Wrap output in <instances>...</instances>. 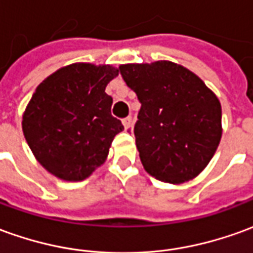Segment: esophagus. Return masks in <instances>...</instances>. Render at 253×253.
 Wrapping results in <instances>:
<instances>
[{"instance_id": "1", "label": "esophagus", "mask_w": 253, "mask_h": 253, "mask_svg": "<svg viewBox=\"0 0 253 253\" xmlns=\"http://www.w3.org/2000/svg\"><path fill=\"white\" fill-rule=\"evenodd\" d=\"M130 121H132V117H125V118H123V125L125 126V128H128L130 125Z\"/></svg>"}]
</instances>
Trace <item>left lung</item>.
Segmentation results:
<instances>
[{"instance_id":"left-lung-1","label":"left lung","mask_w":253,"mask_h":253,"mask_svg":"<svg viewBox=\"0 0 253 253\" xmlns=\"http://www.w3.org/2000/svg\"><path fill=\"white\" fill-rule=\"evenodd\" d=\"M118 70L142 104L132 132L144 169L173 184L196 177L222 137L216 95L194 73L167 60Z\"/></svg>"}]
</instances>
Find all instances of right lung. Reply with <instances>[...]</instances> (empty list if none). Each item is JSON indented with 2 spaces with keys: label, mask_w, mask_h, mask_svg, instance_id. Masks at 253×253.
<instances>
[{
  "label": "right lung",
  "mask_w": 253,
  "mask_h": 253,
  "mask_svg": "<svg viewBox=\"0 0 253 253\" xmlns=\"http://www.w3.org/2000/svg\"><path fill=\"white\" fill-rule=\"evenodd\" d=\"M118 76L111 66L76 63L37 86L23 114V133L38 163L52 175L78 182L102 165L124 129L111 116L104 89Z\"/></svg>",
  "instance_id": "obj_1"
}]
</instances>
